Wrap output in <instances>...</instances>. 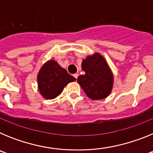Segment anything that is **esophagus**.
<instances>
[{"mask_svg":"<svg viewBox=\"0 0 153 153\" xmlns=\"http://www.w3.org/2000/svg\"><path fill=\"white\" fill-rule=\"evenodd\" d=\"M78 76H79V74H74V77L76 78V79H77Z\"/></svg>","mask_w":153,"mask_h":153,"instance_id":"34e87169","label":"esophagus"}]
</instances>
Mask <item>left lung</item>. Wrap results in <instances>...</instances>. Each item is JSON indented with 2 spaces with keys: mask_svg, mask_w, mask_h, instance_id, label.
Returning a JSON list of instances; mask_svg holds the SVG:
<instances>
[{
  "mask_svg": "<svg viewBox=\"0 0 153 153\" xmlns=\"http://www.w3.org/2000/svg\"><path fill=\"white\" fill-rule=\"evenodd\" d=\"M84 75L78 76L77 82L86 96L93 100L105 99L113 86V74L105 58L99 53L86 56L82 61Z\"/></svg>",
  "mask_w": 153,
  "mask_h": 153,
  "instance_id": "1",
  "label": "left lung"
}]
</instances>
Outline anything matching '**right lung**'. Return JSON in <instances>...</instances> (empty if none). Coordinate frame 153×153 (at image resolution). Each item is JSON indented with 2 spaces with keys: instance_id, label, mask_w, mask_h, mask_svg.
<instances>
[{
  "instance_id": "1",
  "label": "right lung",
  "mask_w": 153,
  "mask_h": 153,
  "mask_svg": "<svg viewBox=\"0 0 153 153\" xmlns=\"http://www.w3.org/2000/svg\"><path fill=\"white\" fill-rule=\"evenodd\" d=\"M36 79L39 92L47 100L55 99L69 83L76 80V78L53 60H48L42 66Z\"/></svg>"
}]
</instances>
